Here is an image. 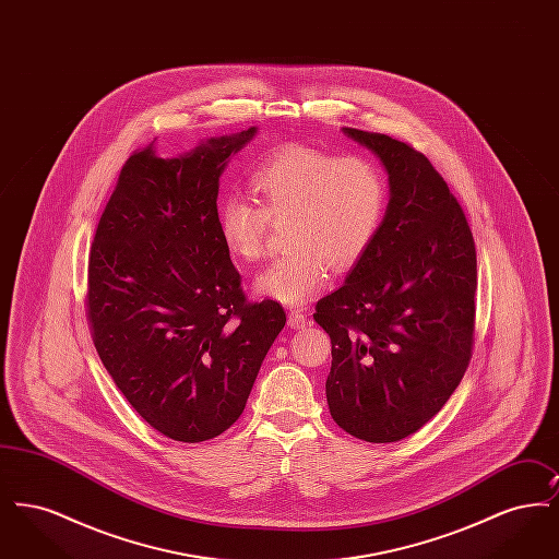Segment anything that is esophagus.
Instances as JSON below:
<instances>
[{
	"label": "esophagus",
	"mask_w": 559,
	"mask_h": 559,
	"mask_svg": "<svg viewBox=\"0 0 559 559\" xmlns=\"http://www.w3.org/2000/svg\"><path fill=\"white\" fill-rule=\"evenodd\" d=\"M287 324H289L292 329H304V326L308 324V319H306V314H304L301 310H292Z\"/></svg>",
	"instance_id": "esophagus-1"
}]
</instances>
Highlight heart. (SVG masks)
<instances>
[{"mask_svg":"<svg viewBox=\"0 0 559 559\" xmlns=\"http://www.w3.org/2000/svg\"><path fill=\"white\" fill-rule=\"evenodd\" d=\"M258 203L226 194L217 203V233L245 262L266 251L272 224L285 226L287 253L255 278V292L285 306H304L329 281V266L347 272L379 235L388 182L369 159L344 157L306 144L276 151L251 176Z\"/></svg>","mask_w":559,"mask_h":559,"instance_id":"1","label":"heart"}]
</instances>
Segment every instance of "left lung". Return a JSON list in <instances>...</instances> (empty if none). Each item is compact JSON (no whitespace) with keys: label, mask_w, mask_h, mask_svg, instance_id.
Here are the masks:
<instances>
[{"label":"left lung","mask_w":559,"mask_h":559,"mask_svg":"<svg viewBox=\"0 0 559 559\" xmlns=\"http://www.w3.org/2000/svg\"><path fill=\"white\" fill-rule=\"evenodd\" d=\"M383 163L390 203L379 235L314 320L331 337L326 402L337 426L399 442L451 399L472 360L478 262L465 213L424 153L344 128Z\"/></svg>","instance_id":"obj_1"}]
</instances>
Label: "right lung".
Instances as JSON below:
<instances>
[{"instance_id":"add662e5","label":"right lung","mask_w":559,"mask_h":559,"mask_svg":"<svg viewBox=\"0 0 559 559\" xmlns=\"http://www.w3.org/2000/svg\"><path fill=\"white\" fill-rule=\"evenodd\" d=\"M255 128L160 159L148 144L121 167L87 262L96 352L135 413L178 442H203L245 411L287 317L249 301L217 233V188Z\"/></svg>"}]
</instances>
